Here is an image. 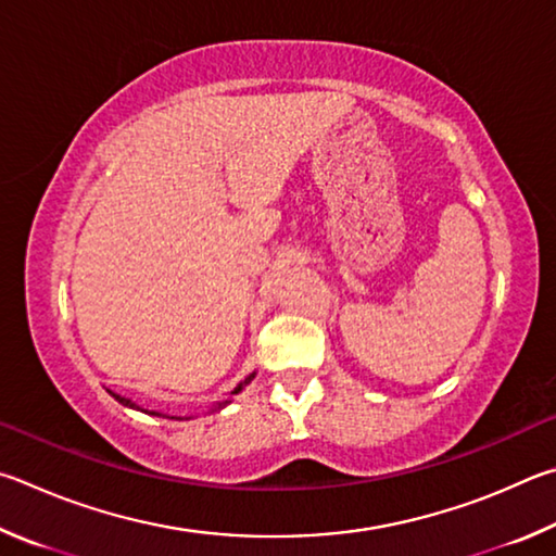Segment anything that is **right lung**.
<instances>
[{
  "instance_id": "1",
  "label": "right lung",
  "mask_w": 556,
  "mask_h": 556,
  "mask_svg": "<svg viewBox=\"0 0 556 556\" xmlns=\"http://www.w3.org/2000/svg\"><path fill=\"white\" fill-rule=\"evenodd\" d=\"M253 376H256V371L253 374H249L247 378H243L241 383H237V388H233V391L229 393V397L227 401H217V403H212V407H210V413H217V410H222L224 405H229L231 403V395H237V393H241L243 388H247L251 381H253ZM110 393L114 401H119L122 405H126V407H134V410H141V413H149V415H155V417H168V420H192L194 415H168V413H163V410H149V407H141L139 403H134L131 397H124V395H119V393H114V391H106Z\"/></svg>"
}]
</instances>
